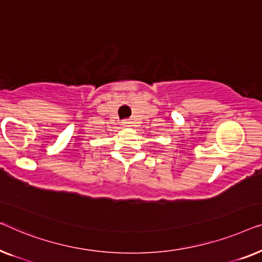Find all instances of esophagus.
Returning a JSON list of instances; mask_svg holds the SVG:
<instances>
[{
  "label": "esophagus",
  "mask_w": 262,
  "mask_h": 262,
  "mask_svg": "<svg viewBox=\"0 0 262 262\" xmlns=\"http://www.w3.org/2000/svg\"><path fill=\"white\" fill-rule=\"evenodd\" d=\"M122 126L123 127H132L133 126V122L130 120H123L122 121Z\"/></svg>",
  "instance_id": "1"
}]
</instances>
